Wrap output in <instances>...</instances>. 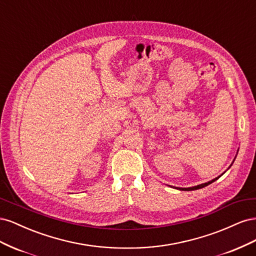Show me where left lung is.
Wrapping results in <instances>:
<instances>
[{
    "instance_id": "left-lung-1",
    "label": "left lung",
    "mask_w": 256,
    "mask_h": 256,
    "mask_svg": "<svg viewBox=\"0 0 256 256\" xmlns=\"http://www.w3.org/2000/svg\"><path fill=\"white\" fill-rule=\"evenodd\" d=\"M219 177H220V176H219ZM219 177L214 178V180H212V182H205V184H198V186H196V187H191V188H180V190H182V191H192V190H198V189H200V188H204V187H206V186L210 184L212 182H216V180H218Z\"/></svg>"
}]
</instances>
